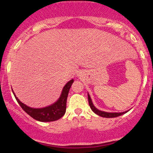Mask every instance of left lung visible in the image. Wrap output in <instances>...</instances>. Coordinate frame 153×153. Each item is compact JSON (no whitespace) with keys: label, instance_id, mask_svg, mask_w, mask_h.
<instances>
[{"label":"left lung","instance_id":"8db88e82","mask_svg":"<svg viewBox=\"0 0 153 153\" xmlns=\"http://www.w3.org/2000/svg\"><path fill=\"white\" fill-rule=\"evenodd\" d=\"M88 100H89V104H90V106L91 108V109L93 110L96 114H97L98 116H100L102 117H106V118H113V117H120L121 115H123L124 113H127V111L123 112V113H106V112L101 111V110H99L97 109L95 106H93V102L91 100V98H90V95L88 94Z\"/></svg>","mask_w":153,"mask_h":153}]
</instances>
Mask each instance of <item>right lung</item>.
Segmentation results:
<instances>
[{"mask_svg": "<svg viewBox=\"0 0 153 153\" xmlns=\"http://www.w3.org/2000/svg\"><path fill=\"white\" fill-rule=\"evenodd\" d=\"M73 83H74V79H71L65 85L63 90H62L60 98L58 99V100L56 102L49 106L40 108V109L29 107L19 100L14 93L13 92V93L19 105L32 118L37 120V121H40V122H52V121H56V120L61 118L66 113L67 97H68L69 90L72 86Z\"/></svg>", "mask_w": 153, "mask_h": 153, "instance_id": "1", "label": "right lung"}]
</instances>
